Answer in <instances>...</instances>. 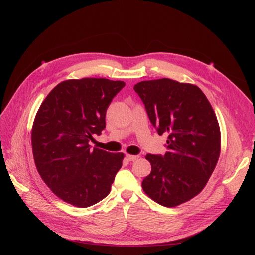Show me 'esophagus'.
<instances>
[{"instance_id": "34e87169", "label": "esophagus", "mask_w": 255, "mask_h": 255, "mask_svg": "<svg viewBox=\"0 0 255 255\" xmlns=\"http://www.w3.org/2000/svg\"><path fill=\"white\" fill-rule=\"evenodd\" d=\"M126 158H127L128 161H134V160L138 159V156H137V155H130V154H127Z\"/></svg>"}]
</instances>
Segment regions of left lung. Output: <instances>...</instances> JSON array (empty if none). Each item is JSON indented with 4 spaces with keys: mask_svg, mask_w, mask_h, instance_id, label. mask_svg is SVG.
<instances>
[{
    "mask_svg": "<svg viewBox=\"0 0 255 255\" xmlns=\"http://www.w3.org/2000/svg\"><path fill=\"white\" fill-rule=\"evenodd\" d=\"M134 90L158 135L168 133L165 155H145L151 173L142 189L166 207L187 202L205 187L219 159L220 128L213 107L189 83L164 78L137 83Z\"/></svg>",
    "mask_w": 255,
    "mask_h": 255,
    "instance_id": "1",
    "label": "left lung"
}]
</instances>
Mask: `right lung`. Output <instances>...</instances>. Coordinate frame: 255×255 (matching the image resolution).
Masks as SVG:
<instances>
[{"instance_id":"1","label":"right lung","mask_w":255,"mask_h":255,"mask_svg":"<svg viewBox=\"0 0 255 255\" xmlns=\"http://www.w3.org/2000/svg\"><path fill=\"white\" fill-rule=\"evenodd\" d=\"M122 81L84 78L54 87L38 110L32 128L35 165L59 199L88 207L110 194L123 153L91 149L105 128L106 110L125 87Z\"/></svg>"}]
</instances>
